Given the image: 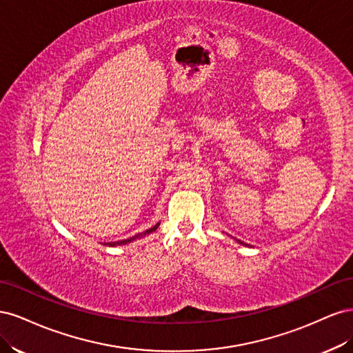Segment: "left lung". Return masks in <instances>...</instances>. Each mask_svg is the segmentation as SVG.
Returning a JSON list of instances; mask_svg holds the SVG:
<instances>
[{
    "label": "left lung",
    "instance_id": "obj_1",
    "mask_svg": "<svg viewBox=\"0 0 353 353\" xmlns=\"http://www.w3.org/2000/svg\"><path fill=\"white\" fill-rule=\"evenodd\" d=\"M240 243H241V241H240ZM241 244H243V243H241Z\"/></svg>",
    "mask_w": 353,
    "mask_h": 353
}]
</instances>
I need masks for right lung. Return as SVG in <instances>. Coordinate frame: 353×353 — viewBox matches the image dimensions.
Instances as JSON below:
<instances>
[{"label":"right lung","instance_id":"add662e5","mask_svg":"<svg viewBox=\"0 0 353 353\" xmlns=\"http://www.w3.org/2000/svg\"><path fill=\"white\" fill-rule=\"evenodd\" d=\"M157 227H159V223H156V225H154L153 228H150V230H147V231H144V232H140V234H137V236H135V237H131V239H126V240H122V241H113V243H110L109 245H116V244H126V243H130V241H132V240H135V239H138V237H143V236H145V234H150V232L156 231V230H157Z\"/></svg>","mask_w":353,"mask_h":353}]
</instances>
